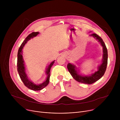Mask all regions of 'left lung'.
I'll use <instances>...</instances> for the list:
<instances>
[{"mask_svg": "<svg viewBox=\"0 0 120 120\" xmlns=\"http://www.w3.org/2000/svg\"><path fill=\"white\" fill-rule=\"evenodd\" d=\"M90 36L93 37L100 43L102 47V58L101 64L97 67V70L90 75H86L81 74L80 73V70L75 64L68 63L67 66L68 71L73 78L78 82L87 84L93 83L102 77L106 71L108 62L107 49L103 40L96 34H91Z\"/></svg>", "mask_w": 120, "mask_h": 120, "instance_id": "8db88e82", "label": "left lung"}]
</instances>
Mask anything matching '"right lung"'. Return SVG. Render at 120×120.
<instances>
[{
  "label": "right lung",
  "mask_w": 120,
  "mask_h": 120,
  "mask_svg": "<svg viewBox=\"0 0 120 120\" xmlns=\"http://www.w3.org/2000/svg\"><path fill=\"white\" fill-rule=\"evenodd\" d=\"M39 32H32L26 38L25 40L20 45L18 53V61H17V67H18V71L19 75L20 77L21 80L23 82L25 86L28 89L32 90L33 91H39L46 87L49 82L50 76V69L55 63V60L51 62L50 64L47 66L45 70V75H46L45 80L41 83L36 84L30 80L28 75L26 74V69L25 66V62L23 56V49L24 46L26 44V43L33 38L34 37H35L38 35Z\"/></svg>",
  "instance_id": "add662e5"
}]
</instances>
